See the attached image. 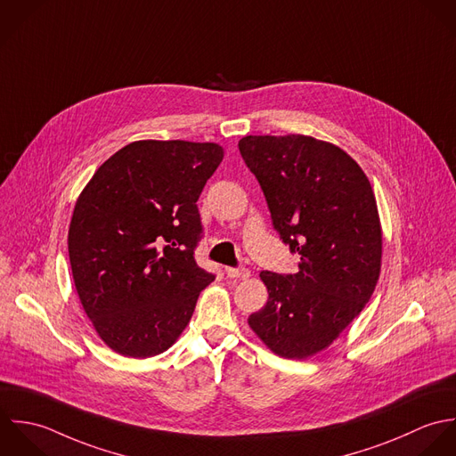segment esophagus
<instances>
[{
  "instance_id": "1",
  "label": "esophagus",
  "mask_w": 456,
  "mask_h": 456,
  "mask_svg": "<svg viewBox=\"0 0 456 456\" xmlns=\"http://www.w3.org/2000/svg\"><path fill=\"white\" fill-rule=\"evenodd\" d=\"M225 273L229 278H238V280H245L250 276V272L247 268H225Z\"/></svg>"
}]
</instances>
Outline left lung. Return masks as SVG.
Masks as SVG:
<instances>
[{
	"instance_id": "1",
	"label": "left lung",
	"mask_w": 456,
	"mask_h": 456,
	"mask_svg": "<svg viewBox=\"0 0 456 456\" xmlns=\"http://www.w3.org/2000/svg\"><path fill=\"white\" fill-rule=\"evenodd\" d=\"M261 184L297 273L259 274L266 305L248 326L280 358L306 360L333 344L371 297L382 261L377 200L363 169L310 135H247L238 144Z\"/></svg>"
}]
</instances>
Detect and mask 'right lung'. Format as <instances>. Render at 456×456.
Masks as SVG:
<instances>
[{"label": "right lung", "instance_id": "1", "mask_svg": "<svg viewBox=\"0 0 456 456\" xmlns=\"http://www.w3.org/2000/svg\"><path fill=\"white\" fill-rule=\"evenodd\" d=\"M224 159L215 142L135 141L77 197L69 229L74 283L94 331L125 358L167 351L213 274L197 266V199Z\"/></svg>", "mask_w": 456, "mask_h": 456}]
</instances>
